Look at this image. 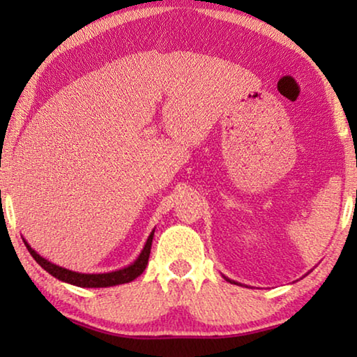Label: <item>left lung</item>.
<instances>
[{
  "label": "left lung",
  "mask_w": 357,
  "mask_h": 357,
  "mask_svg": "<svg viewBox=\"0 0 357 357\" xmlns=\"http://www.w3.org/2000/svg\"><path fill=\"white\" fill-rule=\"evenodd\" d=\"M225 279H227V277H225ZM229 283H236V285H238V282H233V280H229V279H227Z\"/></svg>",
  "instance_id": "1"
}]
</instances>
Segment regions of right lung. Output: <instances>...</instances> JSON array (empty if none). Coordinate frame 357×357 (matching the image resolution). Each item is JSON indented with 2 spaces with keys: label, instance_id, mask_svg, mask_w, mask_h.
Wrapping results in <instances>:
<instances>
[{
  "label": "right lung",
  "instance_id": "obj_1",
  "mask_svg": "<svg viewBox=\"0 0 357 357\" xmlns=\"http://www.w3.org/2000/svg\"><path fill=\"white\" fill-rule=\"evenodd\" d=\"M153 238H154V229L151 231L146 244H144L143 250L140 252V255L137 257L134 263L126 266V268H121L116 271H112V273H104V274H83V273H75V271L61 268V266L53 264L48 261V259H45L44 257H40L39 253L36 252L25 239H23V243H25L28 252L31 253V257L36 259V261H38L40 268H44L47 273L52 274L55 279L66 282V283H70V285L80 287V288H107V287L129 283L132 280H135L138 275L143 274V271L146 269V264L149 259Z\"/></svg>",
  "mask_w": 357,
  "mask_h": 357
}]
</instances>
